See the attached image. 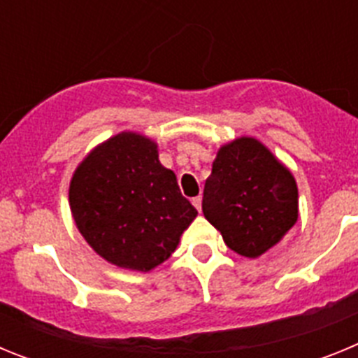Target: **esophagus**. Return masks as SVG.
Segmentation results:
<instances>
[{"mask_svg":"<svg viewBox=\"0 0 358 358\" xmlns=\"http://www.w3.org/2000/svg\"><path fill=\"white\" fill-rule=\"evenodd\" d=\"M192 202H194V206L197 208L199 211L202 210V197H201V195H197V197H194V199H192Z\"/></svg>","mask_w":358,"mask_h":358,"instance_id":"34e87169","label":"esophagus"}]
</instances>
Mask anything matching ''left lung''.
Masks as SVG:
<instances>
[{
	"label": "left lung",
	"mask_w": 358,
	"mask_h": 358,
	"mask_svg": "<svg viewBox=\"0 0 358 358\" xmlns=\"http://www.w3.org/2000/svg\"><path fill=\"white\" fill-rule=\"evenodd\" d=\"M202 213L231 251L258 258L296 224V181L265 145L242 136L218 150Z\"/></svg>",
	"instance_id": "8db88e82"
}]
</instances>
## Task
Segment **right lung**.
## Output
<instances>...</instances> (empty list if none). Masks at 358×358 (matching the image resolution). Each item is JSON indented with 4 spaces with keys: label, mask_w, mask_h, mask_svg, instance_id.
<instances>
[{
    "label": "right lung",
    "mask_w": 358,
    "mask_h": 358,
    "mask_svg": "<svg viewBox=\"0 0 358 358\" xmlns=\"http://www.w3.org/2000/svg\"><path fill=\"white\" fill-rule=\"evenodd\" d=\"M78 231L103 260L147 273L169 260L197 217L177 177L157 157V145L120 132L87 154L69 182Z\"/></svg>",
    "instance_id": "add662e5"
}]
</instances>
